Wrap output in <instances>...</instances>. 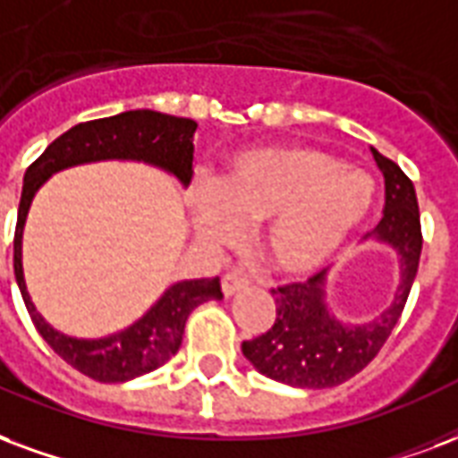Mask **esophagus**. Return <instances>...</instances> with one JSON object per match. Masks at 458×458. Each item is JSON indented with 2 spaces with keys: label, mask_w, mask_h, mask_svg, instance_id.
<instances>
[{
  "label": "esophagus",
  "mask_w": 458,
  "mask_h": 458,
  "mask_svg": "<svg viewBox=\"0 0 458 458\" xmlns=\"http://www.w3.org/2000/svg\"><path fill=\"white\" fill-rule=\"evenodd\" d=\"M247 284H250V279H247L245 274L233 269V272H228L225 276H223V293H225V296H233L235 291L245 289Z\"/></svg>",
  "instance_id": "obj_1"
}]
</instances>
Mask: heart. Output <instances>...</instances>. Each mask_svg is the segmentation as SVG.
Wrapping results in <instances>:
<instances>
[{
	"label": "heart",
	"mask_w": 458,
	"mask_h": 458,
	"mask_svg": "<svg viewBox=\"0 0 458 458\" xmlns=\"http://www.w3.org/2000/svg\"><path fill=\"white\" fill-rule=\"evenodd\" d=\"M374 182L310 145H276L235 160L216 191L201 196L203 238L228 240L238 223H264L262 247L279 272L320 267L367 218Z\"/></svg>",
	"instance_id": "heart-1"
}]
</instances>
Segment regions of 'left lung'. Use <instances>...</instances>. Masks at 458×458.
Segmentation results:
<instances>
[{"label":"left lung","instance_id":"8db88e82","mask_svg":"<svg viewBox=\"0 0 458 458\" xmlns=\"http://www.w3.org/2000/svg\"><path fill=\"white\" fill-rule=\"evenodd\" d=\"M371 152L384 172L386 206L384 218L369 235L388 242L401 255V284L395 298L371 323L342 325L323 303L325 269L308 281L272 289L276 303L272 327L255 340L242 342V354L269 378L301 388L344 384L381 352L401 320L422 252L418 196L408 174L395 162L374 148Z\"/></svg>","mask_w":458,"mask_h":458}]
</instances>
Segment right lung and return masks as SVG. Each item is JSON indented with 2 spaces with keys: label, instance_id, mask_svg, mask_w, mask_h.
I'll use <instances>...</instances> for the list:
<instances>
[{
  "label": "right lung",
  "instance_id": "obj_1",
  "mask_svg": "<svg viewBox=\"0 0 458 458\" xmlns=\"http://www.w3.org/2000/svg\"><path fill=\"white\" fill-rule=\"evenodd\" d=\"M194 131L191 118L169 116L150 108L123 111L118 116L84 121L55 138L43 150L38 160L30 162L23 177L21 201L13 230V276L21 291L23 303L40 337L48 342L57 357H63L80 374L89 376L101 384H121L135 376H143L162 367L179 352L184 337L186 318L211 298H223L220 279L179 281L167 293L133 323L128 330L108 335L101 340H74L53 330L30 303L23 284L21 235L30 199L38 186L57 169L82 165L94 160H143L167 169L182 184L194 177Z\"/></svg>",
  "mask_w": 458,
  "mask_h": 458
}]
</instances>
